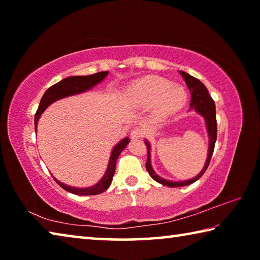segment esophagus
I'll return each instance as SVG.
<instances>
[{
  "label": "esophagus",
  "mask_w": 260,
  "mask_h": 260,
  "mask_svg": "<svg viewBox=\"0 0 260 260\" xmlns=\"http://www.w3.org/2000/svg\"><path fill=\"white\" fill-rule=\"evenodd\" d=\"M143 135H144V131H143V128H141V127H135V128L132 129V132H131V138L133 140H138V139L143 138Z\"/></svg>",
  "instance_id": "34e87169"
}]
</instances>
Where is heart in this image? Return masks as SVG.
<instances>
[{"label":"heart","mask_w":260,"mask_h":260,"mask_svg":"<svg viewBox=\"0 0 260 260\" xmlns=\"http://www.w3.org/2000/svg\"><path fill=\"white\" fill-rule=\"evenodd\" d=\"M127 99L141 107L155 105L156 116L165 117L183 107L187 91L182 86L171 85L165 79L144 78L128 88Z\"/></svg>","instance_id":"heart-1"}]
</instances>
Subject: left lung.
Wrapping results in <instances>:
<instances>
[{
	"instance_id": "8db88e82",
	"label": "left lung",
	"mask_w": 260,
	"mask_h": 260,
	"mask_svg": "<svg viewBox=\"0 0 260 260\" xmlns=\"http://www.w3.org/2000/svg\"><path fill=\"white\" fill-rule=\"evenodd\" d=\"M180 74H181L182 78L184 79L187 87L189 88V90H190V95H191L190 109L195 110L197 113H200L201 116L205 119L206 129H208V134H209V151H208V158H206V161H205V166L203 167V170H202V172L200 174H197L195 178L184 180V181H177V182L169 181V180L160 178L159 175H157L155 171H153L151 166V161H150V144H149L148 141H144V143H146L147 149H148V158L146 162L148 173L150 174V177L155 180V181L164 184V186H169L172 188L188 186V184H191L195 181H197V180L204 174V172L210 164L211 157H212V153L214 150L215 141H217V118H215L214 101L210 96L208 89H206V87L204 86V83H202L199 79L193 78L190 76V74H188L183 71H180Z\"/></svg>"
}]
</instances>
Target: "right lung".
Wrapping results in <instances>:
<instances>
[{"mask_svg":"<svg viewBox=\"0 0 260 260\" xmlns=\"http://www.w3.org/2000/svg\"><path fill=\"white\" fill-rule=\"evenodd\" d=\"M108 73H109L108 71H104V72H98L95 74H90V76L69 77V78L63 79V80H60L59 82L55 83V85L51 86L50 88H48L46 93L43 94L42 99L40 101V104H39L38 111L35 113V118H34L35 131H37V125L41 113L45 111V110L49 107L51 103L56 102L57 100L68 98V96L80 94V93H83V91L91 89L94 86H96L98 83L104 80V78L108 76ZM128 142H129L128 138L122 139L120 142L112 149L108 169L105 171L103 178L101 179L95 186H91L88 188H76V187H71V186H68V184L61 183L56 179L55 181L58 183L61 188L65 189V190L69 192H72L74 195H80V196L99 195V193L107 190L110 184H111L114 171H116V162H117L118 157H119L120 152L124 150L127 144H128Z\"/></svg>","mask_w":260,"mask_h":260,"instance_id":"right-lung-1","label":"right lung"}]
</instances>
